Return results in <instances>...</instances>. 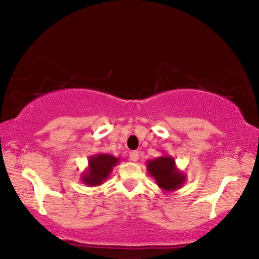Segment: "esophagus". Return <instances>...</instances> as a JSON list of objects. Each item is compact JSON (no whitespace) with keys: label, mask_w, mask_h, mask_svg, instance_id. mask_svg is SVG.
Masks as SVG:
<instances>
[{"label":"esophagus","mask_w":259,"mask_h":259,"mask_svg":"<svg viewBox=\"0 0 259 259\" xmlns=\"http://www.w3.org/2000/svg\"><path fill=\"white\" fill-rule=\"evenodd\" d=\"M129 156H130V160H131V161H134V162L138 161V159H139V153H138V151H131Z\"/></svg>","instance_id":"obj_1"}]
</instances>
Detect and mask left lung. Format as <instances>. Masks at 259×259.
<instances>
[{"label": "left lung", "mask_w": 259, "mask_h": 259, "mask_svg": "<svg viewBox=\"0 0 259 259\" xmlns=\"http://www.w3.org/2000/svg\"><path fill=\"white\" fill-rule=\"evenodd\" d=\"M147 171L155 178L158 187L163 191H176L184 186L187 176L176 166L174 157L162 155L147 162Z\"/></svg>", "instance_id": "obj_1"}]
</instances>
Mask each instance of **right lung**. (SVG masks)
Wrapping results in <instances>:
<instances>
[{
	"mask_svg": "<svg viewBox=\"0 0 259 259\" xmlns=\"http://www.w3.org/2000/svg\"><path fill=\"white\" fill-rule=\"evenodd\" d=\"M120 161V157L108 153H98L88 159V167L81 174V181L88 187L101 186L111 175L113 168Z\"/></svg>",
	"mask_w": 259,
	"mask_h": 259,
	"instance_id": "1",
	"label": "right lung"
}]
</instances>
